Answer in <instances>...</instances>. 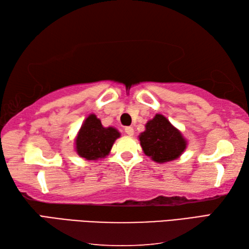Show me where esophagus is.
<instances>
[{
	"mask_svg": "<svg viewBox=\"0 0 249 249\" xmlns=\"http://www.w3.org/2000/svg\"><path fill=\"white\" fill-rule=\"evenodd\" d=\"M124 132H125V133L128 134V135L132 136V135L134 134V129L132 128V126H125V128H124Z\"/></svg>",
	"mask_w": 249,
	"mask_h": 249,
	"instance_id": "1",
	"label": "esophagus"
}]
</instances>
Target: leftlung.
<instances>
[{
	"label": "left lung",
	"instance_id": "8db88e82",
	"mask_svg": "<svg viewBox=\"0 0 249 249\" xmlns=\"http://www.w3.org/2000/svg\"><path fill=\"white\" fill-rule=\"evenodd\" d=\"M139 140L144 154L158 163L178 159L187 148V140L181 132L161 114L147 121Z\"/></svg>",
	"mask_w": 249,
	"mask_h": 249
}]
</instances>
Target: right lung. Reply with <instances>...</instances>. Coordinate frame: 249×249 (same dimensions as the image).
I'll list each match as a JSON object with an SVG mask.
<instances>
[{
    "instance_id": "1",
    "label": "right lung",
    "mask_w": 249,
    "mask_h": 249,
    "mask_svg": "<svg viewBox=\"0 0 249 249\" xmlns=\"http://www.w3.org/2000/svg\"><path fill=\"white\" fill-rule=\"evenodd\" d=\"M120 138V132L114 126L102 125L94 114L85 119L75 138V150L86 160L103 159L110 153L115 141Z\"/></svg>"
}]
</instances>
